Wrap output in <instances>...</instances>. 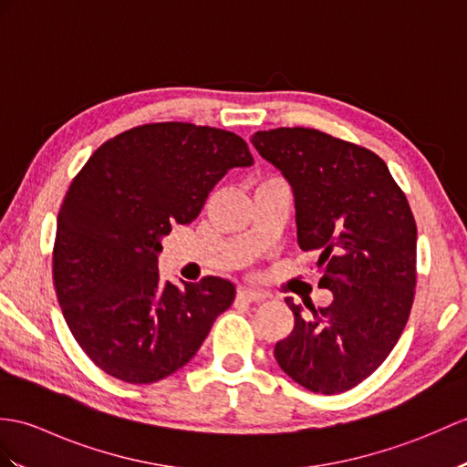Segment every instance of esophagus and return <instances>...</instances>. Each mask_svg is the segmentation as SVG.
<instances>
[{
  "mask_svg": "<svg viewBox=\"0 0 467 467\" xmlns=\"http://www.w3.org/2000/svg\"><path fill=\"white\" fill-rule=\"evenodd\" d=\"M236 296H238V300H243V302H260V300H265L263 292H258L254 288H246V286L238 288Z\"/></svg>",
  "mask_w": 467,
  "mask_h": 467,
  "instance_id": "1",
  "label": "esophagus"
}]
</instances>
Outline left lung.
I'll use <instances>...</instances> for the list:
<instances>
[{"instance_id": "1", "label": "left lung", "mask_w": 467, "mask_h": 467, "mask_svg": "<svg viewBox=\"0 0 467 467\" xmlns=\"http://www.w3.org/2000/svg\"><path fill=\"white\" fill-rule=\"evenodd\" d=\"M295 197L296 241L317 251L318 286L334 300L308 310L290 296L295 328L276 342L278 366L317 394L366 380L410 317L416 286V221L406 194L372 150L317 129L280 127L251 137Z\"/></svg>"}]
</instances>
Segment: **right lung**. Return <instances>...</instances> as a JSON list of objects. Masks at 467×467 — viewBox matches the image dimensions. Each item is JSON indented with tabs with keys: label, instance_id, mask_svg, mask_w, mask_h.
Listing matches in <instances>:
<instances>
[{
	"label": "right lung",
	"instance_id": "right-lung-1",
	"mask_svg": "<svg viewBox=\"0 0 467 467\" xmlns=\"http://www.w3.org/2000/svg\"><path fill=\"white\" fill-rule=\"evenodd\" d=\"M244 140L192 123L135 127L101 145L73 179L57 214L53 280L65 322L103 372L153 384L197 354L236 288L207 276L161 280V241L197 219Z\"/></svg>",
	"mask_w": 467,
	"mask_h": 467
}]
</instances>
